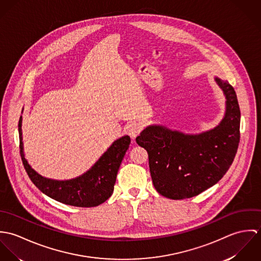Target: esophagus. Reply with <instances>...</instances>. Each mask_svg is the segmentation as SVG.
Wrapping results in <instances>:
<instances>
[{
	"mask_svg": "<svg viewBox=\"0 0 261 261\" xmlns=\"http://www.w3.org/2000/svg\"><path fill=\"white\" fill-rule=\"evenodd\" d=\"M143 129V126L141 123L139 122H136V121H133V122H129L127 125H126V133L129 135V137L132 139H136L140 133L142 132Z\"/></svg>",
	"mask_w": 261,
	"mask_h": 261,
	"instance_id": "1",
	"label": "esophagus"
}]
</instances>
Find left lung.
Masks as SVG:
<instances>
[{
    "mask_svg": "<svg viewBox=\"0 0 261 261\" xmlns=\"http://www.w3.org/2000/svg\"><path fill=\"white\" fill-rule=\"evenodd\" d=\"M216 81L227 99L225 117L217 127L190 136L151 125L136 139L148 151L152 184L164 197L197 196L221 180L233 163L240 141V109L232 85Z\"/></svg>",
    "mask_w": 261,
    "mask_h": 261,
    "instance_id": "8db88e82",
    "label": "left lung"
}]
</instances>
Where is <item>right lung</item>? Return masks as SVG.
<instances>
[{
	"mask_svg": "<svg viewBox=\"0 0 261 261\" xmlns=\"http://www.w3.org/2000/svg\"><path fill=\"white\" fill-rule=\"evenodd\" d=\"M21 123L22 116L18 124L21 159L29 178L42 193L60 203L82 208L96 207L112 196L119 166L130 144L128 136L115 141L96 164L81 177L69 181H54L40 176L26 161Z\"/></svg>",
	"mask_w": 261,
	"mask_h": 261,
	"instance_id": "obj_1",
	"label": "right lung"
}]
</instances>
